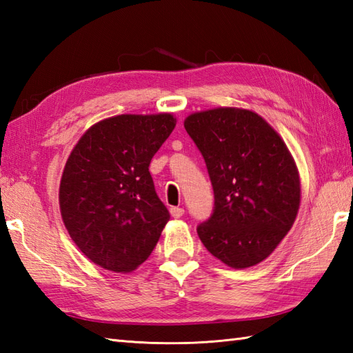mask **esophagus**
<instances>
[{
	"instance_id": "obj_1",
	"label": "esophagus",
	"mask_w": 353,
	"mask_h": 353,
	"mask_svg": "<svg viewBox=\"0 0 353 353\" xmlns=\"http://www.w3.org/2000/svg\"><path fill=\"white\" fill-rule=\"evenodd\" d=\"M170 214H171V216L172 219H181V216L185 214V211H183V208H170Z\"/></svg>"
}]
</instances>
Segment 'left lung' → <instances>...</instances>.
<instances>
[{
    "instance_id": "1",
    "label": "left lung",
    "mask_w": 353,
    "mask_h": 353,
    "mask_svg": "<svg viewBox=\"0 0 353 353\" xmlns=\"http://www.w3.org/2000/svg\"><path fill=\"white\" fill-rule=\"evenodd\" d=\"M203 154L215 206L199 238L228 267H253L273 253L301 206V177L288 147L256 112L215 108L185 118Z\"/></svg>"
}]
</instances>
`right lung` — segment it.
<instances>
[{"label":"right lung","mask_w":353,"mask_h":353,"mask_svg":"<svg viewBox=\"0 0 353 353\" xmlns=\"http://www.w3.org/2000/svg\"><path fill=\"white\" fill-rule=\"evenodd\" d=\"M172 114L117 115L83 133L65 163L59 205L71 239L94 264L138 268L170 220L148 167L176 127Z\"/></svg>","instance_id":"right-lung-1"}]
</instances>
